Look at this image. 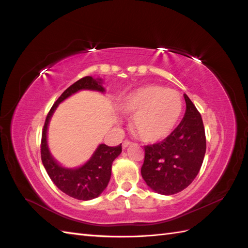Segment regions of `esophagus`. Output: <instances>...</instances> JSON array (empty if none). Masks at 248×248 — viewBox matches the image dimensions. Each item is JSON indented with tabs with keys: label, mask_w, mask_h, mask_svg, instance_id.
<instances>
[{
	"label": "esophagus",
	"mask_w": 248,
	"mask_h": 248,
	"mask_svg": "<svg viewBox=\"0 0 248 248\" xmlns=\"http://www.w3.org/2000/svg\"><path fill=\"white\" fill-rule=\"evenodd\" d=\"M130 145H132V141L125 140H124V143H123V148H124V149L127 148V147L130 146Z\"/></svg>",
	"instance_id": "1"
}]
</instances>
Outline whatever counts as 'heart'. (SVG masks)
Wrapping results in <instances>:
<instances>
[{"label":"heart","instance_id":"b5f03b06","mask_svg":"<svg viewBox=\"0 0 248 248\" xmlns=\"http://www.w3.org/2000/svg\"><path fill=\"white\" fill-rule=\"evenodd\" d=\"M180 93L160 85H147L125 96L121 109L134 116L133 132L145 141H157L170 134L182 113Z\"/></svg>","mask_w":248,"mask_h":248}]
</instances>
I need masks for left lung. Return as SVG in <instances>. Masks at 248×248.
<instances>
[{"mask_svg":"<svg viewBox=\"0 0 248 248\" xmlns=\"http://www.w3.org/2000/svg\"><path fill=\"white\" fill-rule=\"evenodd\" d=\"M186 109L178 127L160 143L145 146L141 177L162 195L183 191L196 178L205 154L202 115L186 94Z\"/></svg>","mask_w":248,"mask_h":248,"instance_id":"1","label":"left lung"}]
</instances>
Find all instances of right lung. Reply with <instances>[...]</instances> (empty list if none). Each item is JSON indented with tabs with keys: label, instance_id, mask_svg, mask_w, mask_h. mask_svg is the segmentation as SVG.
Returning <instances> with one entry per match:
<instances>
[{
	"label": "right lung",
	"instance_id": "1",
	"mask_svg": "<svg viewBox=\"0 0 248 248\" xmlns=\"http://www.w3.org/2000/svg\"><path fill=\"white\" fill-rule=\"evenodd\" d=\"M101 84V78L84 77L68 87L49 110L45 121L43 135H41V161L51 180L62 192L78 200H91L96 198L108 186L110 173H112V164L116 157L120 155L121 144L116 147L101 144L86 164L75 170H69V168H64L59 165V163L50 155L48 145H46V129H48L52 114L62 100L81 89H92V91L103 93L104 88Z\"/></svg>",
	"mask_w": 248,
	"mask_h": 248
}]
</instances>
